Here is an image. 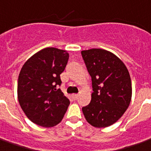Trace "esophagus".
Returning <instances> with one entry per match:
<instances>
[{
    "label": "esophagus",
    "instance_id": "1",
    "mask_svg": "<svg viewBox=\"0 0 151 151\" xmlns=\"http://www.w3.org/2000/svg\"><path fill=\"white\" fill-rule=\"evenodd\" d=\"M78 96H79L78 94H73V95H72V97H73V100H77V99L78 98Z\"/></svg>",
    "mask_w": 151,
    "mask_h": 151
}]
</instances>
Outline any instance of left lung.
Instances as JSON below:
<instances>
[{
    "label": "left lung",
    "mask_w": 151,
    "mask_h": 151,
    "mask_svg": "<svg viewBox=\"0 0 151 151\" xmlns=\"http://www.w3.org/2000/svg\"><path fill=\"white\" fill-rule=\"evenodd\" d=\"M93 93L88 105L82 108L85 118L92 126H111L124 115L132 100V80L126 65L116 55L104 49L82 50Z\"/></svg>",
    "instance_id": "obj_1"
}]
</instances>
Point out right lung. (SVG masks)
Segmentation results:
<instances>
[{
    "mask_svg": "<svg viewBox=\"0 0 151 151\" xmlns=\"http://www.w3.org/2000/svg\"><path fill=\"white\" fill-rule=\"evenodd\" d=\"M69 59L66 50L47 47L28 58L22 66L17 85L19 105L27 117L39 126L59 124L70 104L60 88Z\"/></svg>",
    "mask_w": 151,
    "mask_h": 151,
    "instance_id": "right-lung-1",
    "label": "right lung"
}]
</instances>
